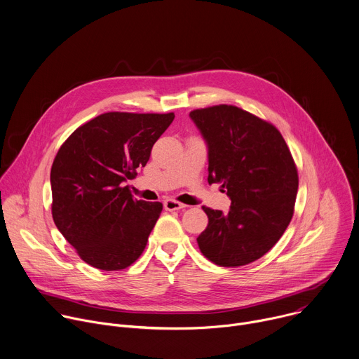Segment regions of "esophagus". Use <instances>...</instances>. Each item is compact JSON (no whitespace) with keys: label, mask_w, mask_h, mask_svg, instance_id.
I'll use <instances>...</instances> for the list:
<instances>
[{"label":"esophagus","mask_w":359,"mask_h":359,"mask_svg":"<svg viewBox=\"0 0 359 359\" xmlns=\"http://www.w3.org/2000/svg\"><path fill=\"white\" fill-rule=\"evenodd\" d=\"M163 206H165V209H166L168 212H173V210H180V209H184V208H186L183 203H180V201L175 200V198H168V200H165V203H163Z\"/></svg>","instance_id":"1"}]
</instances>
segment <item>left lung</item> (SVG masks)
<instances>
[{"mask_svg":"<svg viewBox=\"0 0 359 359\" xmlns=\"http://www.w3.org/2000/svg\"><path fill=\"white\" fill-rule=\"evenodd\" d=\"M208 144L209 184L231 200L227 213L203 208L209 224L197 244L222 267L250 264L270 251L292 215L298 173L278 129L233 105L190 112Z\"/></svg>","mask_w":359,"mask_h":359,"instance_id":"obj_1","label":"left lung"}]
</instances>
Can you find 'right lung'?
Masks as SVG:
<instances>
[{"instance_id":"obj_1","label":"right lung","mask_w":359,"mask_h":359,"mask_svg":"<svg viewBox=\"0 0 359 359\" xmlns=\"http://www.w3.org/2000/svg\"><path fill=\"white\" fill-rule=\"evenodd\" d=\"M175 114H102L60 147L50 169L54 223L89 266L123 270L143 252L162 203L123 186L146 166Z\"/></svg>"}]
</instances>
